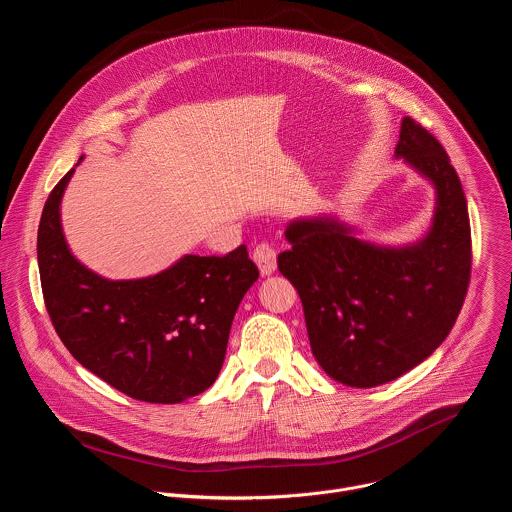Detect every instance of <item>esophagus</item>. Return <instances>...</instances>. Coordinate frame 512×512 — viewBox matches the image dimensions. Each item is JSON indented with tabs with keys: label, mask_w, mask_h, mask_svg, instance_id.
Listing matches in <instances>:
<instances>
[{
	"label": "esophagus",
	"mask_w": 512,
	"mask_h": 512,
	"mask_svg": "<svg viewBox=\"0 0 512 512\" xmlns=\"http://www.w3.org/2000/svg\"><path fill=\"white\" fill-rule=\"evenodd\" d=\"M252 258H254L262 276L274 274V270H276V252H274L272 246H268V244L256 246L254 252H252Z\"/></svg>",
	"instance_id": "obj_1"
}]
</instances>
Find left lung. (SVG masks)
<instances>
[{
    "label": "left lung",
    "instance_id": "left-lung-1",
    "mask_svg": "<svg viewBox=\"0 0 512 512\" xmlns=\"http://www.w3.org/2000/svg\"><path fill=\"white\" fill-rule=\"evenodd\" d=\"M395 159L434 187L428 232L383 246L335 214L288 222L280 272L298 290L311 351L349 387H377L428 359L454 327L470 280V220L450 157L424 127L401 121Z\"/></svg>",
    "mask_w": 512,
    "mask_h": 512
}]
</instances>
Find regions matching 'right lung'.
<instances>
[{
  "label": "right lung",
  "mask_w": 512,
  "mask_h": 512,
  "mask_svg": "<svg viewBox=\"0 0 512 512\" xmlns=\"http://www.w3.org/2000/svg\"><path fill=\"white\" fill-rule=\"evenodd\" d=\"M72 175L52 189L38 230L42 292L58 337L82 367L133 399L181 403L203 393L220 375L234 315L258 280L246 246L224 258L183 254L143 278L100 276L64 238L60 206Z\"/></svg>",
  "instance_id": "add662e5"
}]
</instances>
